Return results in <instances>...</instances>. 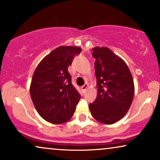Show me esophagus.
<instances>
[{"instance_id":"esophagus-1","label":"esophagus","mask_w":160,"mask_h":160,"mask_svg":"<svg viewBox=\"0 0 160 160\" xmlns=\"http://www.w3.org/2000/svg\"><path fill=\"white\" fill-rule=\"evenodd\" d=\"M88 88V84H84V85L82 86V88H82V90H85Z\"/></svg>"}]
</instances>
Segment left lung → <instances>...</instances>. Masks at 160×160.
I'll use <instances>...</instances> for the list:
<instances>
[{"label":"left lung","instance_id":"8db88e82","mask_svg":"<svg viewBox=\"0 0 160 160\" xmlns=\"http://www.w3.org/2000/svg\"><path fill=\"white\" fill-rule=\"evenodd\" d=\"M96 58L97 97L89 108L92 117L111 125L127 113L134 95V84L128 65L108 47L92 49Z\"/></svg>","mask_w":160,"mask_h":160}]
</instances>
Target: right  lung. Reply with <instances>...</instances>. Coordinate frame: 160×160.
I'll return each instance as SVG.
<instances>
[{"label": "right lung", "instance_id": "right-lung-1", "mask_svg": "<svg viewBox=\"0 0 160 160\" xmlns=\"http://www.w3.org/2000/svg\"><path fill=\"white\" fill-rule=\"evenodd\" d=\"M81 51L78 47H59L42 59L33 73L32 101L39 115L50 123L62 124L70 119L80 100L68 69Z\"/></svg>", "mask_w": 160, "mask_h": 160}]
</instances>
